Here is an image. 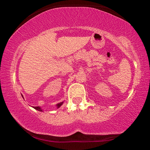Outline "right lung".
I'll return each instance as SVG.
<instances>
[{"label": "right lung", "mask_w": 150, "mask_h": 150, "mask_svg": "<svg viewBox=\"0 0 150 150\" xmlns=\"http://www.w3.org/2000/svg\"><path fill=\"white\" fill-rule=\"evenodd\" d=\"M22 97H23V96H22ZM63 102H62V103H59L57 104V105H56L57 108H59L60 106L63 105ZM33 108H35V110H38V111H41V112L42 111V112H43V110L42 109V108L40 107V106H33Z\"/></svg>", "instance_id": "1"}]
</instances>
